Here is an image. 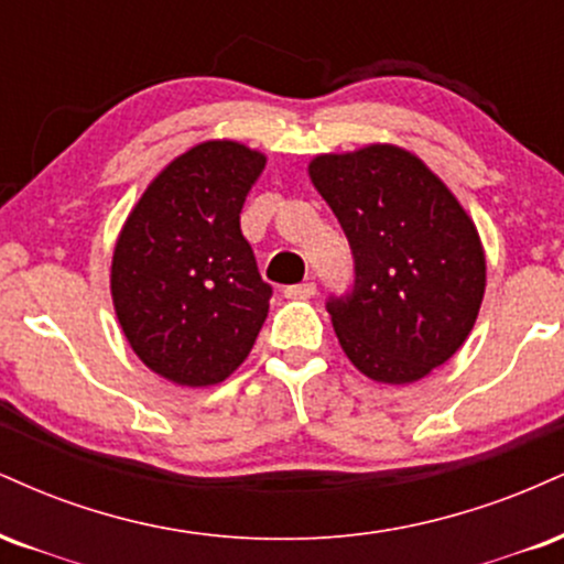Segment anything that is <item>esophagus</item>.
<instances>
[{"label": "esophagus", "instance_id": "1", "mask_svg": "<svg viewBox=\"0 0 564 564\" xmlns=\"http://www.w3.org/2000/svg\"><path fill=\"white\" fill-rule=\"evenodd\" d=\"M314 295H316L314 282H301V284H290V288H284V297H290V301H306V297H314Z\"/></svg>", "mask_w": 564, "mask_h": 564}]
</instances>
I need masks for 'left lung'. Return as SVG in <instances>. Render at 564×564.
Listing matches in <instances>:
<instances>
[{
    "label": "left lung",
    "mask_w": 564,
    "mask_h": 564,
    "mask_svg": "<svg viewBox=\"0 0 564 564\" xmlns=\"http://www.w3.org/2000/svg\"><path fill=\"white\" fill-rule=\"evenodd\" d=\"M308 176L354 250V293L327 303L340 348L369 380L412 386L473 333L486 293L478 227L399 144L324 152Z\"/></svg>",
    "instance_id": "left-lung-1"
}]
</instances>
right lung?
<instances>
[{
	"mask_svg": "<svg viewBox=\"0 0 564 564\" xmlns=\"http://www.w3.org/2000/svg\"><path fill=\"white\" fill-rule=\"evenodd\" d=\"M267 155L208 139L148 184L112 248L110 295L139 361L182 388L224 382L248 359L271 288L240 210Z\"/></svg>",
	"mask_w": 564,
	"mask_h": 564,
	"instance_id": "add662e5",
	"label": "right lung"
}]
</instances>
